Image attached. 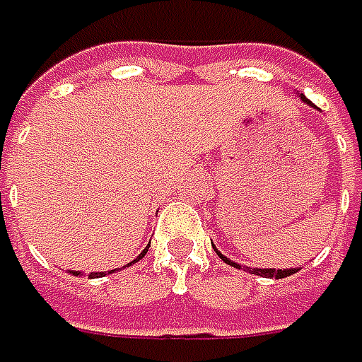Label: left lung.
Returning a JSON list of instances; mask_svg holds the SVG:
<instances>
[{
  "label": "left lung",
  "mask_w": 362,
  "mask_h": 362,
  "mask_svg": "<svg viewBox=\"0 0 362 362\" xmlns=\"http://www.w3.org/2000/svg\"><path fill=\"white\" fill-rule=\"evenodd\" d=\"M301 100L305 101V103H310V101L305 100V95H301ZM218 252V250H216ZM220 255V252H218ZM222 257V261L228 262V264H232V267H238L236 262H232V261H228L226 257L224 255H220ZM240 269V267H238ZM252 275H261V277H275V279H283V277H289V275H293V273H298V269H283V271H275V269H248Z\"/></svg>",
  "instance_id": "1"
}]
</instances>
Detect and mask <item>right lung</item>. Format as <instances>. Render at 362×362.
Instances as JSON below:
<instances>
[{
	"instance_id": "right-lung-1",
	"label": "right lung",
	"mask_w": 362,
	"mask_h": 362,
	"mask_svg": "<svg viewBox=\"0 0 362 362\" xmlns=\"http://www.w3.org/2000/svg\"><path fill=\"white\" fill-rule=\"evenodd\" d=\"M148 246H151V244H148ZM148 246H146V248H144V250H142V252H140V257H138V259H142V257H144V255H146V250H148ZM138 259H136V261H138ZM136 261H132V262H136ZM75 275H79V273H77V271H75ZM101 275H103V273H93V275H91V277H101Z\"/></svg>"
}]
</instances>
